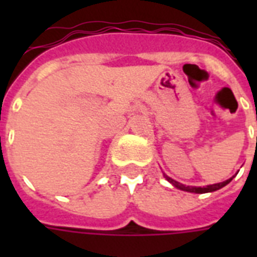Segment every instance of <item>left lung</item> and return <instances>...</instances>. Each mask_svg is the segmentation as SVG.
<instances>
[{
  "instance_id": "1",
  "label": "left lung",
  "mask_w": 257,
  "mask_h": 257,
  "mask_svg": "<svg viewBox=\"0 0 257 257\" xmlns=\"http://www.w3.org/2000/svg\"><path fill=\"white\" fill-rule=\"evenodd\" d=\"M164 177L168 180L169 183H171L173 187H176L177 189H181V191L192 192V193H208V192H215V191H217V189H220V188L225 187L227 184L231 183L232 179H233L235 176H232L231 179L225 180V181H223V183L211 184V185H205V187H191V185H184V184H181V183H179V181H176V180L171 179V177L165 175V173H164Z\"/></svg>"
}]
</instances>
